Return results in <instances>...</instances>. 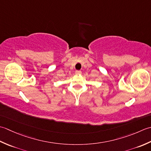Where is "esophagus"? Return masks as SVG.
<instances>
[{"instance_id": "34e87169", "label": "esophagus", "mask_w": 151, "mask_h": 151, "mask_svg": "<svg viewBox=\"0 0 151 151\" xmlns=\"http://www.w3.org/2000/svg\"><path fill=\"white\" fill-rule=\"evenodd\" d=\"M75 73L76 75H80V74H81V71H79V70H76Z\"/></svg>"}]
</instances>
